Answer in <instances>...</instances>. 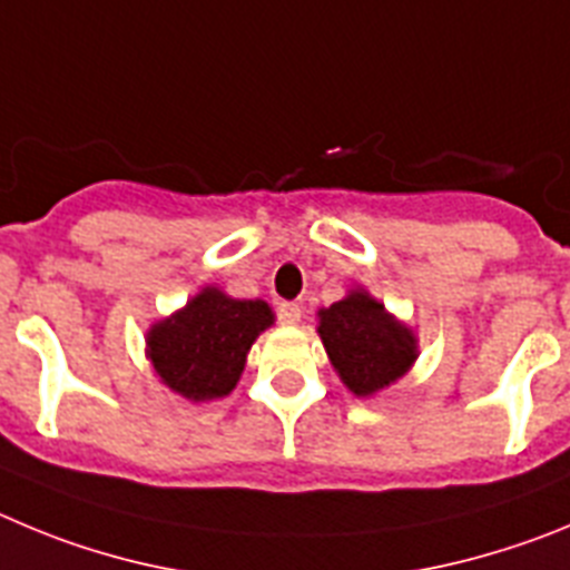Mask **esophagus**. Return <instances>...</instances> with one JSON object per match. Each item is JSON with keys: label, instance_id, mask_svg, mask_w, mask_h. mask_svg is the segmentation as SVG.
I'll use <instances>...</instances> for the list:
<instances>
[{"label": "esophagus", "instance_id": "1", "mask_svg": "<svg viewBox=\"0 0 570 570\" xmlns=\"http://www.w3.org/2000/svg\"><path fill=\"white\" fill-rule=\"evenodd\" d=\"M301 315H304V309L297 304H281L278 306V317L281 323H286V326H295L297 321H301Z\"/></svg>", "mask_w": 570, "mask_h": 570}]
</instances>
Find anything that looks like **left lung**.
<instances>
[{"label": "left lung", "instance_id": "8db88e82", "mask_svg": "<svg viewBox=\"0 0 570 570\" xmlns=\"http://www.w3.org/2000/svg\"><path fill=\"white\" fill-rule=\"evenodd\" d=\"M317 335L332 368L355 397H374L406 377L420 355L412 326L363 286H352L341 301L317 309Z\"/></svg>", "mask_w": 570, "mask_h": 570}]
</instances>
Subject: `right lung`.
Here are the masks:
<instances>
[{"label": "right lung", "instance_id": "obj_1", "mask_svg": "<svg viewBox=\"0 0 570 570\" xmlns=\"http://www.w3.org/2000/svg\"><path fill=\"white\" fill-rule=\"evenodd\" d=\"M273 323V306L261 297L240 301L207 284L181 309L153 323L145 355L170 392L189 403H209L238 386L249 348Z\"/></svg>", "mask_w": 570, "mask_h": 570}]
</instances>
